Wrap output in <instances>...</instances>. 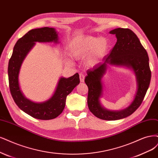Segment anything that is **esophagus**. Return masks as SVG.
<instances>
[{
	"mask_svg": "<svg viewBox=\"0 0 158 158\" xmlns=\"http://www.w3.org/2000/svg\"><path fill=\"white\" fill-rule=\"evenodd\" d=\"M84 78H85L84 74L80 73V80L81 82H84Z\"/></svg>",
	"mask_w": 158,
	"mask_h": 158,
	"instance_id": "esophagus-1",
	"label": "esophagus"
}]
</instances>
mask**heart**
Returning <instances> with one entry per match:
<instances>
[{
  "instance_id": "b5f03b06",
  "label": "heart",
  "mask_w": 158,
  "mask_h": 158,
  "mask_svg": "<svg viewBox=\"0 0 158 158\" xmlns=\"http://www.w3.org/2000/svg\"><path fill=\"white\" fill-rule=\"evenodd\" d=\"M108 47V42L105 38L97 39L92 36L73 40L69 45L70 54L75 59L85 57L88 67H94L104 57Z\"/></svg>"
}]
</instances>
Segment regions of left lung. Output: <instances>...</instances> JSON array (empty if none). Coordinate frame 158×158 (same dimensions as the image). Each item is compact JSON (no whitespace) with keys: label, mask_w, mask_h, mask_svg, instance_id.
<instances>
[{"label":"left lung","mask_w":158,"mask_h":158,"mask_svg":"<svg viewBox=\"0 0 158 158\" xmlns=\"http://www.w3.org/2000/svg\"><path fill=\"white\" fill-rule=\"evenodd\" d=\"M115 35L117 42L110 53L87 71L85 82L88 87V105L96 117L105 120H117L132 114L142 103L150 82L151 70L147 52L141 44L137 36L129 29L117 28L110 31ZM109 64L126 66L133 69L137 80L138 90L133 102L122 111H108L100 104L102 94L101 80Z\"/></svg>","instance_id":"8db88e82"}]
</instances>
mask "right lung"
Listing matches in <instances>:
<instances>
[{
	"mask_svg": "<svg viewBox=\"0 0 158 158\" xmlns=\"http://www.w3.org/2000/svg\"><path fill=\"white\" fill-rule=\"evenodd\" d=\"M58 33L50 27L32 29L19 39L14 47L8 63V74L11 95L18 106L29 116L36 119L48 120L57 118L62 113L67 96L80 83L79 74L76 73L68 78L59 79L52 97L43 102H35L27 99L19 84V74L21 64L35 42H59Z\"/></svg>",
	"mask_w": 158,
	"mask_h": 158,
	"instance_id": "1",
	"label": "right lung"
}]
</instances>
